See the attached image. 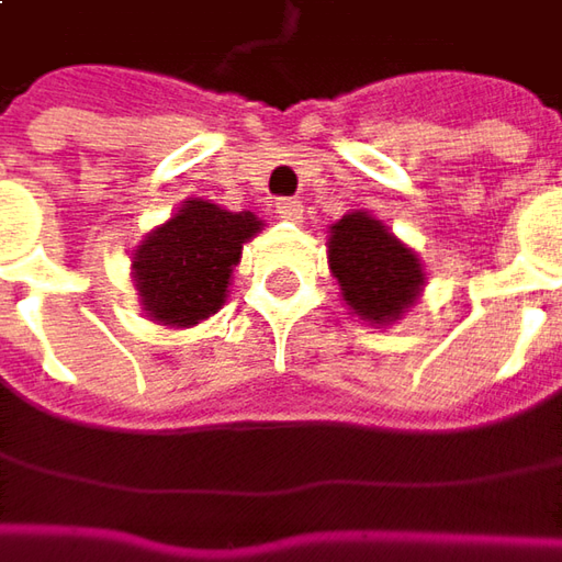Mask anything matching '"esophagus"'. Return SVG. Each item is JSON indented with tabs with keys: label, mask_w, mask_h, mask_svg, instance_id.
Segmentation results:
<instances>
[{
	"label": "esophagus",
	"mask_w": 562,
	"mask_h": 562,
	"mask_svg": "<svg viewBox=\"0 0 562 562\" xmlns=\"http://www.w3.org/2000/svg\"><path fill=\"white\" fill-rule=\"evenodd\" d=\"M274 209H278V215H281L284 222H300V218H303V205L296 203V200H278Z\"/></svg>",
	"instance_id": "1"
}]
</instances>
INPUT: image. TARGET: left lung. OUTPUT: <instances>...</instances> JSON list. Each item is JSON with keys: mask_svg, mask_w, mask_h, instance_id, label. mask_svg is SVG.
<instances>
[{"mask_svg": "<svg viewBox=\"0 0 562 562\" xmlns=\"http://www.w3.org/2000/svg\"><path fill=\"white\" fill-rule=\"evenodd\" d=\"M328 269L347 310L375 328L413 313L428 284L419 252L366 209L328 227Z\"/></svg>", "mask_w": 562, "mask_h": 562, "instance_id": "1", "label": "left lung"}]
</instances>
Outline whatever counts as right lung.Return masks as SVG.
<instances>
[{"label": "right lung", "instance_id": "obj_1", "mask_svg": "<svg viewBox=\"0 0 562 562\" xmlns=\"http://www.w3.org/2000/svg\"><path fill=\"white\" fill-rule=\"evenodd\" d=\"M262 231L252 212L190 196L156 225L131 252V278L149 322L165 328H193L227 300L231 274L244 244Z\"/></svg>", "mask_w": 562, "mask_h": 562}]
</instances>
